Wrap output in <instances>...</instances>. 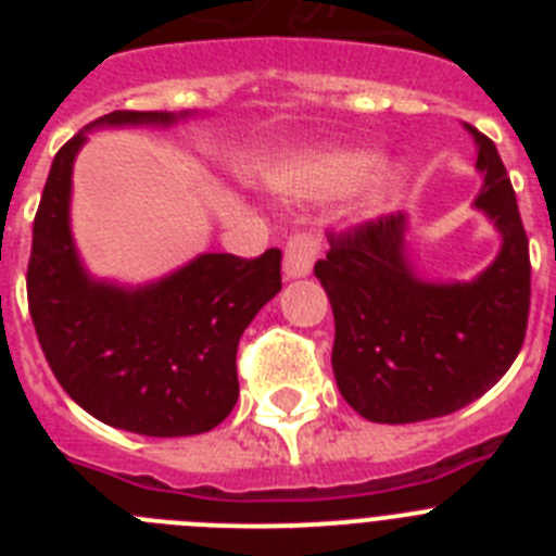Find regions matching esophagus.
<instances>
[{
  "label": "esophagus",
  "mask_w": 556,
  "mask_h": 556,
  "mask_svg": "<svg viewBox=\"0 0 556 556\" xmlns=\"http://www.w3.org/2000/svg\"><path fill=\"white\" fill-rule=\"evenodd\" d=\"M320 242L312 233H294L283 250V278L294 281V278H306L314 267Z\"/></svg>",
  "instance_id": "esophagus-1"
}]
</instances>
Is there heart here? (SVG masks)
<instances>
[{
  "instance_id": "heart-1",
  "label": "heart",
  "mask_w": 556,
  "mask_h": 556,
  "mask_svg": "<svg viewBox=\"0 0 556 556\" xmlns=\"http://www.w3.org/2000/svg\"><path fill=\"white\" fill-rule=\"evenodd\" d=\"M275 186L294 203H323L356 189L351 217L365 223L401 203L409 172L401 164H381L378 152L367 147H328L289 161Z\"/></svg>"
}]
</instances>
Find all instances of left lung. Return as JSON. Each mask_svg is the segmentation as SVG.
Here are the masks:
<instances>
[{
	"mask_svg": "<svg viewBox=\"0 0 556 556\" xmlns=\"http://www.w3.org/2000/svg\"><path fill=\"white\" fill-rule=\"evenodd\" d=\"M476 141L481 189L473 208L501 248L470 281H431L409 255L404 214L331 239L314 275L333 308V378L372 424H417L473 404L509 370L529 317V242L493 141Z\"/></svg>",
	"mask_w": 556,
	"mask_h": 556,
	"instance_id": "left-lung-1",
	"label": "left lung"
}]
</instances>
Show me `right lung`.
<instances>
[{
	"label": "right lung",
	"mask_w": 556,
	"mask_h": 556,
	"mask_svg": "<svg viewBox=\"0 0 556 556\" xmlns=\"http://www.w3.org/2000/svg\"><path fill=\"white\" fill-rule=\"evenodd\" d=\"M189 111H113L58 150L33 223L29 317L68 397L113 429L189 437L219 426L239 397L236 348L281 292V250L200 253L139 287L88 273L72 233V172L100 127H172Z\"/></svg>",
	"instance_id": "1"
}]
</instances>
